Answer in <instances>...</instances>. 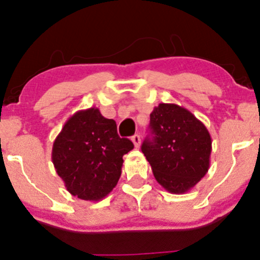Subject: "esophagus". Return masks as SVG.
<instances>
[{"label": "esophagus", "instance_id": "34e87169", "mask_svg": "<svg viewBox=\"0 0 260 260\" xmlns=\"http://www.w3.org/2000/svg\"><path fill=\"white\" fill-rule=\"evenodd\" d=\"M132 142H133L134 147H136V148L140 147V136H139V134H134V136L132 137Z\"/></svg>", "mask_w": 260, "mask_h": 260}]
</instances>
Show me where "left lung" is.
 I'll list each match as a JSON object with an SVG mask.
<instances>
[{
    "label": "left lung",
    "mask_w": 260,
    "mask_h": 260,
    "mask_svg": "<svg viewBox=\"0 0 260 260\" xmlns=\"http://www.w3.org/2000/svg\"><path fill=\"white\" fill-rule=\"evenodd\" d=\"M151 138L142 151L155 180L166 190L182 194L207 175L210 166L211 137L192 112L176 104H159L150 113Z\"/></svg>",
    "instance_id": "1"
}]
</instances>
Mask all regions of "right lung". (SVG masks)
I'll list each match as a JSON object with an SVG mask.
<instances>
[{
    "label": "right lung",
    "instance_id": "right-lung-1",
    "mask_svg": "<svg viewBox=\"0 0 260 260\" xmlns=\"http://www.w3.org/2000/svg\"><path fill=\"white\" fill-rule=\"evenodd\" d=\"M133 148L129 139L118 137L115 121L90 107L68 118L53 142L51 157L71 194L99 202L116 187L122 157Z\"/></svg>",
    "mask_w": 260,
    "mask_h": 260
}]
</instances>
